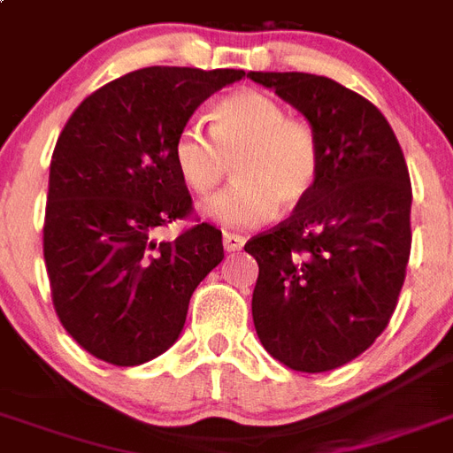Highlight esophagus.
<instances>
[{
	"instance_id": "34e87169",
	"label": "esophagus",
	"mask_w": 453,
	"mask_h": 453,
	"mask_svg": "<svg viewBox=\"0 0 453 453\" xmlns=\"http://www.w3.org/2000/svg\"><path fill=\"white\" fill-rule=\"evenodd\" d=\"M244 244H246V237H242V234L223 233V246H226L227 253H233V250H239Z\"/></svg>"
}]
</instances>
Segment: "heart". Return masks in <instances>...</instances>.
<instances>
[{"instance_id": "b5f03b06", "label": "heart", "mask_w": 453, "mask_h": 453, "mask_svg": "<svg viewBox=\"0 0 453 453\" xmlns=\"http://www.w3.org/2000/svg\"><path fill=\"white\" fill-rule=\"evenodd\" d=\"M209 119V133L197 124L180 128L173 161L197 197L211 196L233 163L237 181L204 207L219 226L256 227L279 204L309 200L322 173V144L309 121L288 117L276 98L256 89L220 98Z\"/></svg>"}]
</instances>
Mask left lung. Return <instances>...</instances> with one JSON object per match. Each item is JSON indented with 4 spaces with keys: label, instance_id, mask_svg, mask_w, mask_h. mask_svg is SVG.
I'll use <instances>...</instances> for the list:
<instances>
[{
    "label": "left lung",
    "instance_id": "obj_1",
    "mask_svg": "<svg viewBox=\"0 0 453 453\" xmlns=\"http://www.w3.org/2000/svg\"><path fill=\"white\" fill-rule=\"evenodd\" d=\"M322 144V173L290 219L244 246L256 257L253 322L283 366L325 373L373 345L398 303L410 260L408 165L371 101L325 75L262 73Z\"/></svg>",
    "mask_w": 453,
    "mask_h": 453
}]
</instances>
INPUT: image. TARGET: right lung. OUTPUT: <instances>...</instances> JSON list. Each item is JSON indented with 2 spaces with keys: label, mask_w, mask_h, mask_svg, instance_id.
Masks as SVG:
<instances>
[{
  "label": "right lung",
  "mask_w": 453,
  "mask_h": 453,
  "mask_svg": "<svg viewBox=\"0 0 453 453\" xmlns=\"http://www.w3.org/2000/svg\"><path fill=\"white\" fill-rule=\"evenodd\" d=\"M242 78L237 68H140L89 94L57 138L43 223L52 306L101 362L138 366L165 352L193 290L223 260L209 223L173 242L156 230L193 214L174 135L204 98Z\"/></svg>",
  "instance_id": "right-lung-1"
}]
</instances>
